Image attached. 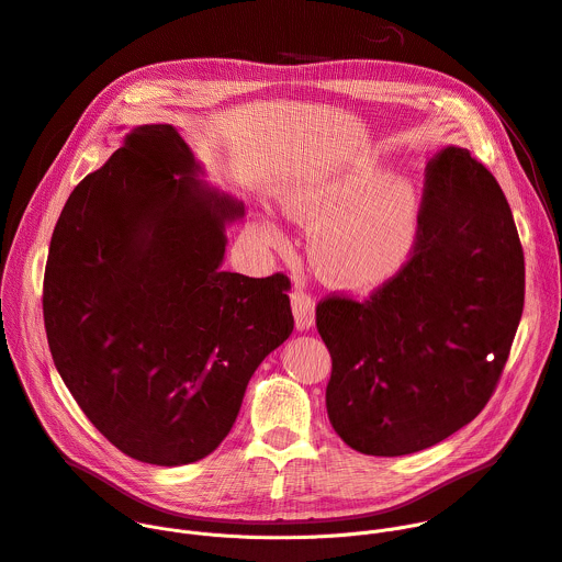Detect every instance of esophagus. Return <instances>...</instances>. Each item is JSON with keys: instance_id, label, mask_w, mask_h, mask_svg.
Returning a JSON list of instances; mask_svg holds the SVG:
<instances>
[{"instance_id": "34e87169", "label": "esophagus", "mask_w": 562, "mask_h": 562, "mask_svg": "<svg viewBox=\"0 0 562 562\" xmlns=\"http://www.w3.org/2000/svg\"><path fill=\"white\" fill-rule=\"evenodd\" d=\"M292 313L299 330H308L315 324V299L301 288H294L290 294Z\"/></svg>"}]
</instances>
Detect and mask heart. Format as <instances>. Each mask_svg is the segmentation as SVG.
<instances>
[{
	"label": "heart",
	"instance_id": "1",
	"mask_svg": "<svg viewBox=\"0 0 562 562\" xmlns=\"http://www.w3.org/2000/svg\"><path fill=\"white\" fill-rule=\"evenodd\" d=\"M292 218L315 225L311 249L317 270L335 285L373 290L409 258L418 193L405 178L384 180L373 159L317 170L281 195Z\"/></svg>",
	"mask_w": 562,
	"mask_h": 562
}]
</instances>
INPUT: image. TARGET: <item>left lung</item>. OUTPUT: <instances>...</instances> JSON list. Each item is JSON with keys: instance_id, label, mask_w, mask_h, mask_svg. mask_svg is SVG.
Masks as SVG:
<instances>
[{"instance_id": "left-lung-1", "label": "left lung", "mask_w": 562, "mask_h": 562, "mask_svg": "<svg viewBox=\"0 0 562 562\" xmlns=\"http://www.w3.org/2000/svg\"><path fill=\"white\" fill-rule=\"evenodd\" d=\"M525 308V251L491 170L463 148L425 168L405 266L367 299L330 292L317 330L333 360L326 409L362 454L437 446L497 390Z\"/></svg>"}]
</instances>
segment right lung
Masks as SVG:
<instances>
[{
    "label": "right lung",
    "mask_w": 562,
    "mask_h": 562,
    "mask_svg": "<svg viewBox=\"0 0 562 562\" xmlns=\"http://www.w3.org/2000/svg\"><path fill=\"white\" fill-rule=\"evenodd\" d=\"M176 127L139 125L69 195L42 313L78 407L123 454L184 465L229 435L294 317L290 279L223 272L243 206L204 189Z\"/></svg>",
    "instance_id": "right-lung-1"
}]
</instances>
